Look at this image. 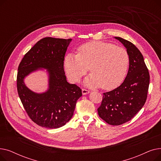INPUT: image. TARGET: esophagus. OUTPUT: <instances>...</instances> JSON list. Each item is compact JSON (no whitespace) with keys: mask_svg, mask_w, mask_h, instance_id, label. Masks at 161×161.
Wrapping results in <instances>:
<instances>
[{"mask_svg":"<svg viewBox=\"0 0 161 161\" xmlns=\"http://www.w3.org/2000/svg\"><path fill=\"white\" fill-rule=\"evenodd\" d=\"M90 92V91H89V90H87V89H82V94L83 95H87V94H88V93H89Z\"/></svg>","mask_w":161,"mask_h":161,"instance_id":"1","label":"esophagus"}]
</instances>
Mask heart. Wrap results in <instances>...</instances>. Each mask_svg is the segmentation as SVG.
I'll return each instance as SVG.
<instances>
[{
    "label": "heart",
    "instance_id": "b5f03b06",
    "mask_svg": "<svg viewBox=\"0 0 161 161\" xmlns=\"http://www.w3.org/2000/svg\"><path fill=\"white\" fill-rule=\"evenodd\" d=\"M129 63V53L123 47L108 42L92 41L80 46L77 54H67L64 68L68 78L75 83L87 74L90 66L92 73L86 79V85L110 90L123 82Z\"/></svg>",
    "mask_w": 161,
    "mask_h": 161
}]
</instances>
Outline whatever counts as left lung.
Masks as SVG:
<instances>
[{
  "label": "left lung",
  "instance_id": "1",
  "mask_svg": "<svg viewBox=\"0 0 161 161\" xmlns=\"http://www.w3.org/2000/svg\"><path fill=\"white\" fill-rule=\"evenodd\" d=\"M126 48L129 69L120 86L104 92L97 109L99 117L109 125H120L130 121L142 108L147 100L149 73L139 49L130 42L115 37Z\"/></svg>",
  "mask_w": 161,
  "mask_h": 161
}]
</instances>
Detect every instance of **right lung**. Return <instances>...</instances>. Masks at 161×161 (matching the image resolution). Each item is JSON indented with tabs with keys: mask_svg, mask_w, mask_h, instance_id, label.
Masks as SVG:
<instances>
[{
	"mask_svg": "<svg viewBox=\"0 0 161 161\" xmlns=\"http://www.w3.org/2000/svg\"><path fill=\"white\" fill-rule=\"evenodd\" d=\"M72 39L46 37L39 40L22 58L17 75V89L25 112L38 125L47 129L64 126L72 118L81 89L66 81L64 59ZM38 67L48 69L49 89L37 94L29 90L23 79Z\"/></svg>",
	"mask_w": 161,
	"mask_h": 161,
	"instance_id": "add662e5",
	"label": "right lung"
}]
</instances>
